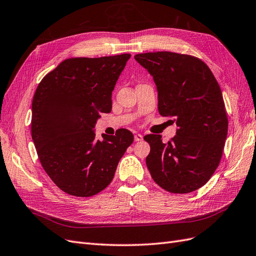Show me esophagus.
<instances>
[{"instance_id": "34e87169", "label": "esophagus", "mask_w": 256, "mask_h": 256, "mask_svg": "<svg viewBox=\"0 0 256 256\" xmlns=\"http://www.w3.org/2000/svg\"><path fill=\"white\" fill-rule=\"evenodd\" d=\"M134 139H135V142H142V140L144 139V136L142 134H136L134 136Z\"/></svg>"}]
</instances>
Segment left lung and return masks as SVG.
<instances>
[{
  "mask_svg": "<svg viewBox=\"0 0 256 256\" xmlns=\"http://www.w3.org/2000/svg\"><path fill=\"white\" fill-rule=\"evenodd\" d=\"M155 82L158 112L174 117L176 135L168 144L150 134L146 162L154 182L173 194H188L208 182L219 166L228 136V114L217 80L192 55L153 52L135 55Z\"/></svg>",
  "mask_w": 256,
  "mask_h": 256,
  "instance_id": "left-lung-1",
  "label": "left lung"
}]
</instances>
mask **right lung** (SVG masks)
I'll return each mask as SVG.
<instances>
[{
  "label": "right lung",
  "mask_w": 256,
  "mask_h": 256,
  "mask_svg": "<svg viewBox=\"0 0 256 256\" xmlns=\"http://www.w3.org/2000/svg\"><path fill=\"white\" fill-rule=\"evenodd\" d=\"M130 54L76 57L41 80L32 103V138L46 174L62 192L92 196L112 180L134 140L128 130L96 140L101 112H110L112 92Z\"/></svg>",
  "instance_id": "add662e5"
}]
</instances>
